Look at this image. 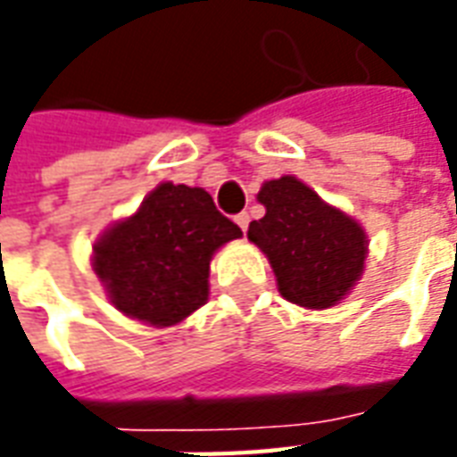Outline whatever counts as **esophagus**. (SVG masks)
Returning <instances> with one entry per match:
<instances>
[{"label":"esophagus","mask_w":457,"mask_h":457,"mask_svg":"<svg viewBox=\"0 0 457 457\" xmlns=\"http://www.w3.org/2000/svg\"><path fill=\"white\" fill-rule=\"evenodd\" d=\"M235 222H237L239 229H242V232H247V228H249V215H247V212H239V215H235Z\"/></svg>","instance_id":"1"}]
</instances>
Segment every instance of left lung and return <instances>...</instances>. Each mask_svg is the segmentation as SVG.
Segmentation results:
<instances>
[{
    "label": "left lung",
    "mask_w": 457,
    "mask_h": 457,
    "mask_svg": "<svg viewBox=\"0 0 457 457\" xmlns=\"http://www.w3.org/2000/svg\"><path fill=\"white\" fill-rule=\"evenodd\" d=\"M257 200L267 212L249 222L247 237L267 254L278 294L313 311L337 306L364 274L362 225L296 176L264 180Z\"/></svg>",
    "instance_id": "8db88e82"
}]
</instances>
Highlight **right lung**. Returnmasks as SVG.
<instances>
[{
    "label": "right lung",
    "instance_id": "right-lung-1",
    "mask_svg": "<svg viewBox=\"0 0 457 457\" xmlns=\"http://www.w3.org/2000/svg\"><path fill=\"white\" fill-rule=\"evenodd\" d=\"M242 229L208 190L163 180L93 245V271L107 301L144 326L170 328L205 306L210 262Z\"/></svg>",
    "mask_w": 457,
    "mask_h": 457
}]
</instances>
